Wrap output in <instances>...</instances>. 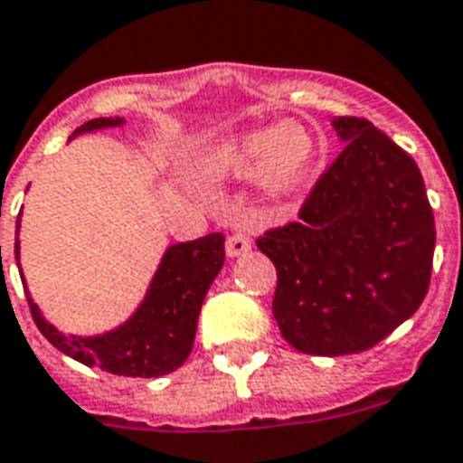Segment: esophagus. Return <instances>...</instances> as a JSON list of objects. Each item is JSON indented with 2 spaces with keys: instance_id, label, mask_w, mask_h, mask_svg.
I'll list each match as a JSON object with an SVG mask.
<instances>
[{
  "instance_id": "esophagus-1",
  "label": "esophagus",
  "mask_w": 463,
  "mask_h": 463,
  "mask_svg": "<svg viewBox=\"0 0 463 463\" xmlns=\"http://www.w3.org/2000/svg\"><path fill=\"white\" fill-rule=\"evenodd\" d=\"M251 251V239L244 232H236L227 239V253L229 256H241V253Z\"/></svg>"
}]
</instances>
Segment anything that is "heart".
Instances as JSON below:
<instances>
[{
	"label": "heart",
	"mask_w": 463,
	"mask_h": 463,
	"mask_svg": "<svg viewBox=\"0 0 463 463\" xmlns=\"http://www.w3.org/2000/svg\"><path fill=\"white\" fill-rule=\"evenodd\" d=\"M315 156V141L305 128L276 124L224 146L219 165L234 173L263 168V180L273 193H290L310 175Z\"/></svg>",
	"instance_id": "heart-1"
}]
</instances>
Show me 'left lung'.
Segmentation results:
<instances>
[{"label":"left lung","mask_w":463,"mask_h":463,"mask_svg":"<svg viewBox=\"0 0 463 463\" xmlns=\"http://www.w3.org/2000/svg\"><path fill=\"white\" fill-rule=\"evenodd\" d=\"M335 128L346 146L298 219L256 239L276 266L280 335L315 356L371 349L415 315L437 239L412 156L364 117H339Z\"/></svg>","instance_id":"obj_1"}]
</instances>
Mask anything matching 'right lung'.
<instances>
[{"label": "right lung", "mask_w": 463, "mask_h": 463, "mask_svg": "<svg viewBox=\"0 0 463 463\" xmlns=\"http://www.w3.org/2000/svg\"><path fill=\"white\" fill-rule=\"evenodd\" d=\"M117 124H121V119L85 121L72 131V137L82 131L117 127ZM14 253L19 259V241L14 244ZM222 266H224V236L217 232L194 241L170 246L137 315L117 332L95 339L61 335L53 325H48L41 317L31 298L29 310L41 335L55 349L85 366L131 378L165 376L185 364L187 354L193 349L204 295Z\"/></svg>", "instance_id": "1"}]
</instances>
